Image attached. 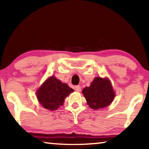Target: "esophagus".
Masks as SVG:
<instances>
[{
  "mask_svg": "<svg viewBox=\"0 0 149 149\" xmlns=\"http://www.w3.org/2000/svg\"><path fill=\"white\" fill-rule=\"evenodd\" d=\"M74 89L75 91L77 92H80L81 91V87L79 85H76V86H75Z\"/></svg>",
  "mask_w": 149,
  "mask_h": 149,
  "instance_id": "esophagus-1",
  "label": "esophagus"
}]
</instances>
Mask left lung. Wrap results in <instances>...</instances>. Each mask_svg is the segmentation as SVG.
<instances>
[{
    "instance_id": "8db88e82",
    "label": "left lung",
    "mask_w": 149,
    "mask_h": 149,
    "mask_svg": "<svg viewBox=\"0 0 149 149\" xmlns=\"http://www.w3.org/2000/svg\"><path fill=\"white\" fill-rule=\"evenodd\" d=\"M89 107L94 110L109 106L115 97V93L108 78L96 77L89 87L82 91Z\"/></svg>"
}]
</instances>
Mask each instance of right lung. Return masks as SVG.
<instances>
[{
  "mask_svg": "<svg viewBox=\"0 0 149 149\" xmlns=\"http://www.w3.org/2000/svg\"><path fill=\"white\" fill-rule=\"evenodd\" d=\"M73 91L74 90L66 84L51 76L42 84L36 95L42 107L49 110H56L63 105L65 97Z\"/></svg>",
  "mask_w": 149,
  "mask_h": 149,
  "instance_id": "obj_1",
  "label": "right lung"
}]
</instances>
